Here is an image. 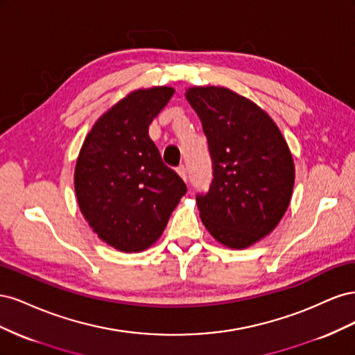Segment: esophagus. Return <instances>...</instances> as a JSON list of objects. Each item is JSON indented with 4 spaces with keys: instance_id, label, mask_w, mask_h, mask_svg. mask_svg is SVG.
Segmentation results:
<instances>
[{
    "instance_id": "34e87169",
    "label": "esophagus",
    "mask_w": 355,
    "mask_h": 355,
    "mask_svg": "<svg viewBox=\"0 0 355 355\" xmlns=\"http://www.w3.org/2000/svg\"><path fill=\"white\" fill-rule=\"evenodd\" d=\"M176 171L179 173V176L184 179V180H187L188 179V171H187V167L185 166H179L178 168H176Z\"/></svg>"
}]
</instances>
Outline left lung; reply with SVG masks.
<instances>
[{"mask_svg": "<svg viewBox=\"0 0 355 355\" xmlns=\"http://www.w3.org/2000/svg\"><path fill=\"white\" fill-rule=\"evenodd\" d=\"M211 157L213 179L196 197L207 231L245 249L266 237L288 207L295 164L280 128L259 106L227 87H191Z\"/></svg>", "mask_w": 355, "mask_h": 355, "instance_id": "8db88e82", "label": "left lung"}]
</instances>
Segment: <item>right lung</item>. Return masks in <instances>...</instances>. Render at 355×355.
<instances>
[{
  "label": "right lung",
  "mask_w": 355,
  "mask_h": 355,
  "mask_svg": "<svg viewBox=\"0 0 355 355\" xmlns=\"http://www.w3.org/2000/svg\"><path fill=\"white\" fill-rule=\"evenodd\" d=\"M173 93L163 85L127 94L94 123L75 166L83 216L101 240L124 253L151 247L187 192L148 133Z\"/></svg>",
  "instance_id": "1"
}]
</instances>
